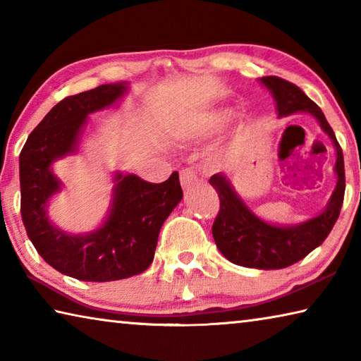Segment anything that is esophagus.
Masks as SVG:
<instances>
[{"mask_svg": "<svg viewBox=\"0 0 361 361\" xmlns=\"http://www.w3.org/2000/svg\"><path fill=\"white\" fill-rule=\"evenodd\" d=\"M199 181V175L195 173L192 169H183L180 172V183L185 189H191L194 185H197Z\"/></svg>", "mask_w": 361, "mask_h": 361, "instance_id": "1", "label": "esophagus"}]
</instances>
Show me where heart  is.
<instances>
[{"mask_svg":"<svg viewBox=\"0 0 361 361\" xmlns=\"http://www.w3.org/2000/svg\"><path fill=\"white\" fill-rule=\"evenodd\" d=\"M229 116V111H223V109H219V111H212L202 116V118L186 122L185 126L180 127V132L181 135L185 137H197L204 135V133L215 132L221 129L226 122H228Z\"/></svg>","mask_w":361,"mask_h":361,"instance_id":"b5f03b06","label":"heart"}]
</instances>
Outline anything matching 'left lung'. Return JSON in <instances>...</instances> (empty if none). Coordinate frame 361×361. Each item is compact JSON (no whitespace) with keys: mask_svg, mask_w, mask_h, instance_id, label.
<instances>
[{"mask_svg":"<svg viewBox=\"0 0 361 361\" xmlns=\"http://www.w3.org/2000/svg\"><path fill=\"white\" fill-rule=\"evenodd\" d=\"M277 103L279 118L307 113L319 121L322 130L331 138L336 149V188L320 215L293 226L271 224L256 216L234 191L224 173H215L210 185L219 195V212L212 234L219 252L231 262L255 269H283L295 264L322 245L339 216L345 191L344 156L325 114L298 85L277 76L259 79Z\"/></svg>","mask_w":361,"mask_h":361,"instance_id":"obj_1","label":"left lung"}]
</instances>
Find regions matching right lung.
Instances as JSON below:
<instances>
[{
  "label": "right lung",
  "mask_w": 361,
  "mask_h": 361,
  "mask_svg": "<svg viewBox=\"0 0 361 361\" xmlns=\"http://www.w3.org/2000/svg\"><path fill=\"white\" fill-rule=\"evenodd\" d=\"M127 90V82L102 84L66 97L30 133L19 157L20 213L28 239L49 266L84 282H111L146 271L154 259L159 231L183 197L176 172L164 183L116 172L100 228L70 234L49 218V200L62 189L52 164L76 154L89 114L113 106Z\"/></svg>",
  "instance_id": "1"
}]
</instances>
